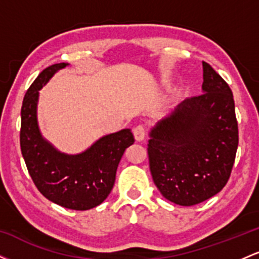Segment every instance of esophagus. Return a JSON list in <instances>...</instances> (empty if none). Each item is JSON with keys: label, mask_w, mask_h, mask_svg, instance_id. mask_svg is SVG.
I'll return each instance as SVG.
<instances>
[{"label": "esophagus", "mask_w": 259, "mask_h": 259, "mask_svg": "<svg viewBox=\"0 0 259 259\" xmlns=\"http://www.w3.org/2000/svg\"><path fill=\"white\" fill-rule=\"evenodd\" d=\"M145 134H146V129L142 124L134 127V136H135L136 141H142L145 139Z\"/></svg>", "instance_id": "1"}]
</instances>
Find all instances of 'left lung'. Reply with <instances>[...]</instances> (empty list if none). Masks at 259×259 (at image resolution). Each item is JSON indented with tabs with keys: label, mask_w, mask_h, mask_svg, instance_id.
I'll use <instances>...</instances> for the list:
<instances>
[{
	"label": "left lung",
	"mask_w": 259,
	"mask_h": 259,
	"mask_svg": "<svg viewBox=\"0 0 259 259\" xmlns=\"http://www.w3.org/2000/svg\"><path fill=\"white\" fill-rule=\"evenodd\" d=\"M202 65L203 94L184 100L159 120L147 145L157 189L168 201L186 207L222 191L239 145L233 92L209 64Z\"/></svg>",
	"instance_id": "8db88e82"
}]
</instances>
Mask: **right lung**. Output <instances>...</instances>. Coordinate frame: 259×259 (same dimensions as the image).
<instances>
[{"label": "right lung", "instance_id": "right-lung-1", "mask_svg": "<svg viewBox=\"0 0 259 259\" xmlns=\"http://www.w3.org/2000/svg\"><path fill=\"white\" fill-rule=\"evenodd\" d=\"M68 63L47 67L26 91L22 106L20 150L35 186L47 200L68 209L99 206L111 194L124 151L134 144L130 129L102 136L79 154L59 152L41 135L38 90Z\"/></svg>", "mask_w": 259, "mask_h": 259}]
</instances>
